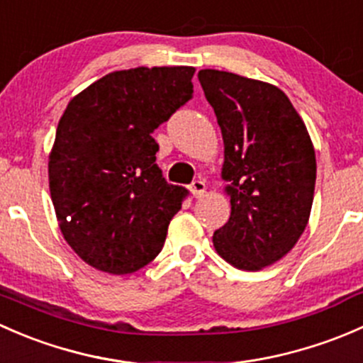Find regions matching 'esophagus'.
<instances>
[{
  "label": "esophagus",
  "instance_id": "obj_1",
  "mask_svg": "<svg viewBox=\"0 0 363 363\" xmlns=\"http://www.w3.org/2000/svg\"><path fill=\"white\" fill-rule=\"evenodd\" d=\"M190 192L194 194V197H196V199H201V197L206 194V183L201 182V180L192 182V185H190Z\"/></svg>",
  "mask_w": 363,
  "mask_h": 363
}]
</instances>
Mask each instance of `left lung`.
<instances>
[{
    "label": "left lung",
    "mask_w": 363,
    "mask_h": 363,
    "mask_svg": "<svg viewBox=\"0 0 363 363\" xmlns=\"http://www.w3.org/2000/svg\"><path fill=\"white\" fill-rule=\"evenodd\" d=\"M223 138L229 222L213 246L241 271H260L297 245L309 222L316 157L304 121L267 82L218 69L197 73Z\"/></svg>",
    "instance_id": "obj_1"
}]
</instances>
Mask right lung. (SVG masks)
I'll return each instance as SVG.
<instances>
[{
    "mask_svg": "<svg viewBox=\"0 0 363 363\" xmlns=\"http://www.w3.org/2000/svg\"><path fill=\"white\" fill-rule=\"evenodd\" d=\"M192 66L108 73L66 106L48 155L59 229L84 262L130 274L155 259L186 190L155 164L154 130L192 98Z\"/></svg>",
    "mask_w": 363,
    "mask_h": 363,
    "instance_id": "add662e5",
    "label": "right lung"
}]
</instances>
